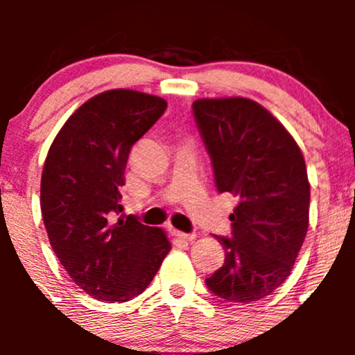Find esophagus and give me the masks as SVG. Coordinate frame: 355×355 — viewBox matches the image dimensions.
I'll use <instances>...</instances> for the list:
<instances>
[{
	"mask_svg": "<svg viewBox=\"0 0 355 355\" xmlns=\"http://www.w3.org/2000/svg\"><path fill=\"white\" fill-rule=\"evenodd\" d=\"M173 235L177 239H180V241H187V242H192L196 239V234H184V232H178V230H173Z\"/></svg>",
	"mask_w": 355,
	"mask_h": 355,
	"instance_id": "1",
	"label": "esophagus"
}]
</instances>
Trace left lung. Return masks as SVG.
I'll return each instance as SVG.
<instances>
[{
	"mask_svg": "<svg viewBox=\"0 0 355 355\" xmlns=\"http://www.w3.org/2000/svg\"><path fill=\"white\" fill-rule=\"evenodd\" d=\"M192 113L218 192L239 199L230 237L216 235L225 263L206 285L228 302L261 300L287 280L306 239V161L284 125L256 101L198 99Z\"/></svg>",
	"mask_w": 355,
	"mask_h": 355,
	"instance_id": "1",
	"label": "left lung"
}]
</instances>
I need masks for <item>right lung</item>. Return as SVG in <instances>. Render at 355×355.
<instances>
[{"instance_id": "1", "label": "right lung", "mask_w": 355, "mask_h": 355, "mask_svg": "<svg viewBox=\"0 0 355 355\" xmlns=\"http://www.w3.org/2000/svg\"><path fill=\"white\" fill-rule=\"evenodd\" d=\"M164 110L157 96L101 92L68 118L49 148L41 178L46 232L71 280L94 299L137 297L171 249L161 228L125 214L116 220L128 153Z\"/></svg>"}]
</instances>
